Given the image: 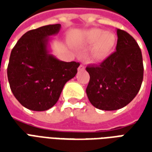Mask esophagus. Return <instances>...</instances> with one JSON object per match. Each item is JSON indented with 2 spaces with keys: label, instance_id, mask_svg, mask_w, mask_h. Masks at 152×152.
Listing matches in <instances>:
<instances>
[{
  "label": "esophagus",
  "instance_id": "obj_1",
  "mask_svg": "<svg viewBox=\"0 0 152 152\" xmlns=\"http://www.w3.org/2000/svg\"><path fill=\"white\" fill-rule=\"evenodd\" d=\"M78 70H79V71H84V70H85V66H84V65L80 64L79 66V68H78Z\"/></svg>",
  "mask_w": 152,
  "mask_h": 152
}]
</instances>
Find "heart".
<instances>
[{
  "instance_id": "heart-1",
  "label": "heart",
  "mask_w": 152,
  "mask_h": 152,
  "mask_svg": "<svg viewBox=\"0 0 152 152\" xmlns=\"http://www.w3.org/2000/svg\"><path fill=\"white\" fill-rule=\"evenodd\" d=\"M83 40L87 45H94L91 51L93 58L102 61L112 53L116 42V37L111 31L93 28L84 33Z\"/></svg>"
}]
</instances>
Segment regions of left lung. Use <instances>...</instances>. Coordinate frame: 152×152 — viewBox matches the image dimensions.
Returning <instances> with one entry per match:
<instances>
[{"instance_id": "obj_1", "label": "left lung", "mask_w": 152, "mask_h": 152, "mask_svg": "<svg viewBox=\"0 0 152 152\" xmlns=\"http://www.w3.org/2000/svg\"><path fill=\"white\" fill-rule=\"evenodd\" d=\"M117 45L99 65H89L90 76L86 94L96 108L115 111L128 105L135 98L143 79V63L138 45L126 31L117 29Z\"/></svg>"}]
</instances>
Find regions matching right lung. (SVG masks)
<instances>
[{
  "label": "right lung",
  "mask_w": 152,
  "mask_h": 152,
  "mask_svg": "<svg viewBox=\"0 0 152 152\" xmlns=\"http://www.w3.org/2000/svg\"><path fill=\"white\" fill-rule=\"evenodd\" d=\"M61 24L43 26L23 35L10 53L7 76L16 99L26 108L42 112L58 102L63 87L77 73L76 62L50 53V41Z\"/></svg>",
  "instance_id": "1"
}]
</instances>
